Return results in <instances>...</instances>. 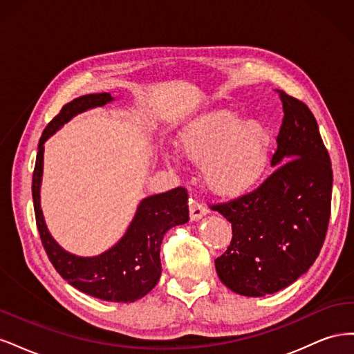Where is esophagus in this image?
<instances>
[{
    "label": "esophagus",
    "mask_w": 354,
    "mask_h": 354,
    "mask_svg": "<svg viewBox=\"0 0 354 354\" xmlns=\"http://www.w3.org/2000/svg\"><path fill=\"white\" fill-rule=\"evenodd\" d=\"M208 214V208L203 205L202 202L192 199L190 201V220H199L203 216H207Z\"/></svg>",
    "instance_id": "obj_1"
}]
</instances>
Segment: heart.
Listing matches in <instances>:
<instances>
[{
    "mask_svg": "<svg viewBox=\"0 0 354 354\" xmlns=\"http://www.w3.org/2000/svg\"><path fill=\"white\" fill-rule=\"evenodd\" d=\"M178 151L194 162H202L207 185L217 194L233 195L248 190L267 165L269 136L259 121L218 111L186 125L177 137Z\"/></svg>",
    "mask_w": 354,
    "mask_h": 354,
    "instance_id": "b5f03b06",
    "label": "heart"
}]
</instances>
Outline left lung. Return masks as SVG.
<instances>
[{
  "label": "left lung",
  "instance_id": "8db88e82",
  "mask_svg": "<svg viewBox=\"0 0 354 354\" xmlns=\"http://www.w3.org/2000/svg\"><path fill=\"white\" fill-rule=\"evenodd\" d=\"M279 93L283 120L263 183L212 203L232 224V241L216 259L220 281L233 292L263 297L295 282L317 259L330 216L332 168L308 106Z\"/></svg>",
  "mask_w": 354,
  "mask_h": 354
}]
</instances>
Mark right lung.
<instances>
[{
	"label": "right lung",
	"mask_w": 354,
	"mask_h": 354,
	"mask_svg": "<svg viewBox=\"0 0 354 354\" xmlns=\"http://www.w3.org/2000/svg\"><path fill=\"white\" fill-rule=\"evenodd\" d=\"M109 93L87 94L65 104L42 131L38 143L32 198L37 227L48 260L69 285L81 292L113 303H133L145 297L160 277V243L164 234L178 224L189 221V195L186 187L149 196L140 202L125 234L109 251L97 257H77L63 251L50 236L39 207L44 142L66 124L72 116L111 102Z\"/></svg>",
	"instance_id": "obj_1"
}]
</instances>
